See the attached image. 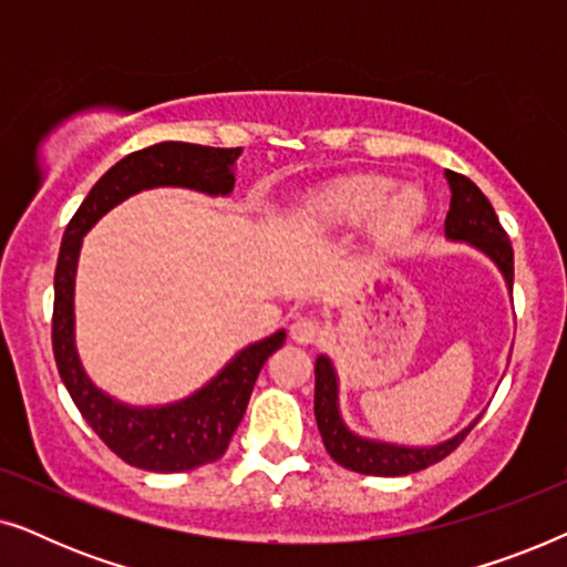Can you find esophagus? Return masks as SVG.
<instances>
[{
    "instance_id": "esophagus-1",
    "label": "esophagus",
    "mask_w": 567,
    "mask_h": 567,
    "mask_svg": "<svg viewBox=\"0 0 567 567\" xmlns=\"http://www.w3.org/2000/svg\"><path fill=\"white\" fill-rule=\"evenodd\" d=\"M320 322L315 320V317H297V320L291 322V328H289V332H291V338L297 340V343H301V346H309V343H315L317 338H320Z\"/></svg>"
}]
</instances>
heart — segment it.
Returning a JSON list of instances; mask_svg holds the SVG:
<instances>
[{
	"label": "heart",
	"instance_id": "1",
	"mask_svg": "<svg viewBox=\"0 0 567 567\" xmlns=\"http://www.w3.org/2000/svg\"><path fill=\"white\" fill-rule=\"evenodd\" d=\"M425 212L415 188H400L384 175H353L309 193L299 206V221L309 227H353L371 219V239L379 247L402 243Z\"/></svg>",
	"mask_w": 567,
	"mask_h": 567
}]
</instances>
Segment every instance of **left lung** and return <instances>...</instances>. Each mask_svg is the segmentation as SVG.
<instances>
[{"label":"left lung","instance_id":"1","mask_svg":"<svg viewBox=\"0 0 567 567\" xmlns=\"http://www.w3.org/2000/svg\"><path fill=\"white\" fill-rule=\"evenodd\" d=\"M446 181L449 190H452V204H449L444 221L446 239L467 243L475 250L487 255L503 278H506L511 291L514 289V247H511L506 229L501 227L491 200L485 198V193L470 177L446 169ZM315 417L324 449H328V454L340 467L377 477H400L431 467V464L452 454L472 431V425L480 421V417H475L467 429L452 439L441 441L436 446H402L390 444V441L363 439L348 429L343 415H340L338 371L324 353L317 355L315 361Z\"/></svg>","mask_w":567,"mask_h":567}]
</instances>
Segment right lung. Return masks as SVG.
<instances>
[{"mask_svg":"<svg viewBox=\"0 0 567 567\" xmlns=\"http://www.w3.org/2000/svg\"><path fill=\"white\" fill-rule=\"evenodd\" d=\"M243 150H214L185 142H162L138 150L107 169L76 208L61 239L53 276V359L90 429L123 462L150 472H188L227 452L243 421L255 379L270 353L284 346L286 330L243 348L212 382L169 405L138 408L111 398L84 371L74 340V278L82 237L103 216L138 190L190 188L206 196H229L235 162Z\"/></svg>","mask_w":567,"mask_h":567,"instance_id":"1","label":"right lung"}]
</instances>
